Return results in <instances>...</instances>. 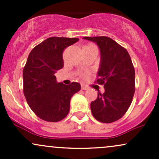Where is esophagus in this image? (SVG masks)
Here are the masks:
<instances>
[{
  "instance_id": "obj_1",
  "label": "esophagus",
  "mask_w": 159,
  "mask_h": 159,
  "mask_svg": "<svg viewBox=\"0 0 159 159\" xmlns=\"http://www.w3.org/2000/svg\"><path fill=\"white\" fill-rule=\"evenodd\" d=\"M81 89H82V90H87V89H88V87H87V86L82 84L81 85Z\"/></svg>"
}]
</instances>
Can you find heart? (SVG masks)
Returning a JSON list of instances; mask_svg holds the SVG:
<instances>
[{
    "mask_svg": "<svg viewBox=\"0 0 159 159\" xmlns=\"http://www.w3.org/2000/svg\"><path fill=\"white\" fill-rule=\"evenodd\" d=\"M95 48H96V46H95L93 44H91V43H88V44L85 45L83 47V51L90 50V49ZM81 76H82V77H84V78L87 77V74H82Z\"/></svg>",
    "mask_w": 159,
    "mask_h": 159,
    "instance_id": "1",
    "label": "heart"
}]
</instances>
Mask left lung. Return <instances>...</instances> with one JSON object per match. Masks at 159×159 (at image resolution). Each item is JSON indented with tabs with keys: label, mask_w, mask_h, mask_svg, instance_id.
<instances>
[{
	"label": "left lung",
	"mask_w": 159,
	"mask_h": 159,
	"mask_svg": "<svg viewBox=\"0 0 159 159\" xmlns=\"http://www.w3.org/2000/svg\"><path fill=\"white\" fill-rule=\"evenodd\" d=\"M96 43L101 52L97 82L105 93L90 104L98 121L110 123L120 120L128 111L135 91L134 68L127 50L107 36L84 37Z\"/></svg>",
	"instance_id": "8db88e82"
}]
</instances>
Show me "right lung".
<instances>
[{
    "instance_id": "right-lung-1",
    "label": "right lung",
    "mask_w": 159,
    "mask_h": 159,
    "mask_svg": "<svg viewBox=\"0 0 159 159\" xmlns=\"http://www.w3.org/2000/svg\"><path fill=\"white\" fill-rule=\"evenodd\" d=\"M78 38L49 37L32 49L23 69V91L30 109L40 119L58 122L69 114L70 99L81 90L77 82L57 83L54 74L63 67V50Z\"/></svg>"
}]
</instances>
